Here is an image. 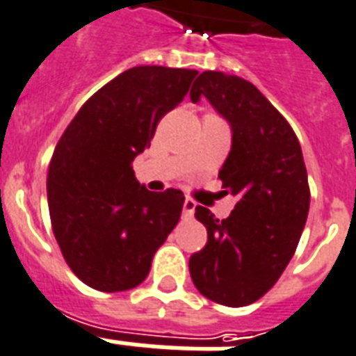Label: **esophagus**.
I'll use <instances>...</instances> for the list:
<instances>
[{"mask_svg":"<svg viewBox=\"0 0 356 356\" xmlns=\"http://www.w3.org/2000/svg\"><path fill=\"white\" fill-rule=\"evenodd\" d=\"M194 211H196V203L192 202L190 197H186L183 203V214L186 218H192V216H194Z\"/></svg>","mask_w":356,"mask_h":356,"instance_id":"34e87169","label":"esophagus"}]
</instances>
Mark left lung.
<instances>
[{
  "instance_id": "1",
  "label": "left lung",
  "mask_w": 356,
  "mask_h": 356,
  "mask_svg": "<svg viewBox=\"0 0 356 356\" xmlns=\"http://www.w3.org/2000/svg\"><path fill=\"white\" fill-rule=\"evenodd\" d=\"M202 97L232 127L218 177L237 203L226 220L196 207L207 244L190 256V276L203 297L238 308L275 286L297 250L310 209L308 173L293 129L254 83L205 70L190 91L192 102Z\"/></svg>"
}]
</instances>
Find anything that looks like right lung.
<instances>
[{
  "mask_svg": "<svg viewBox=\"0 0 356 356\" xmlns=\"http://www.w3.org/2000/svg\"><path fill=\"white\" fill-rule=\"evenodd\" d=\"M196 74L156 65L124 70L81 106L58 142L46 183L51 229L70 270L93 289L140 286L177 226L183 192L147 190L132 160Z\"/></svg>",
  "mask_w": 356,
  "mask_h": 356,
  "instance_id": "obj_1",
  "label": "right lung"
}]
</instances>
